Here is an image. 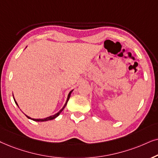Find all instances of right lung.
Here are the masks:
<instances>
[{"mask_svg": "<svg viewBox=\"0 0 158 158\" xmlns=\"http://www.w3.org/2000/svg\"><path fill=\"white\" fill-rule=\"evenodd\" d=\"M73 92V90H71V91L69 92V94H68V98H67V100H66V103H65V105L64 106V107H63L62 108V109L61 110H60L59 112H58L57 113H56V114L55 115H50V116H49V117H47V118H39V119H36V118H30V117H29L28 115H26V116L28 118H29V119H31V120H33V121H50V120H52V119H54V118H56V117H58V115H59L60 114V113L62 112L63 111V110H64V109L65 108V107H66V104H67V102H68V101H69V98H70V96H71V92ZM14 101H15V103L17 105V106L19 107V106H18V104H17V102H16V101L15 100V99H14Z\"/></svg>", "mask_w": 158, "mask_h": 158, "instance_id": "right-lung-1", "label": "right lung"}]
</instances>
